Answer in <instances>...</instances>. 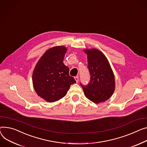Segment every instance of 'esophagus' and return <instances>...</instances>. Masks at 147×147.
Here are the masks:
<instances>
[{
  "label": "esophagus",
  "mask_w": 147,
  "mask_h": 147,
  "mask_svg": "<svg viewBox=\"0 0 147 147\" xmlns=\"http://www.w3.org/2000/svg\"><path fill=\"white\" fill-rule=\"evenodd\" d=\"M74 79L76 81L77 83H78V82H79V76H76L74 77Z\"/></svg>",
  "instance_id": "34e87169"
}]
</instances>
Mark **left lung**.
<instances>
[{
    "instance_id": "1",
    "label": "left lung",
    "mask_w": 147,
    "mask_h": 147,
    "mask_svg": "<svg viewBox=\"0 0 147 147\" xmlns=\"http://www.w3.org/2000/svg\"><path fill=\"white\" fill-rule=\"evenodd\" d=\"M87 56L90 83L81 86L87 98L95 103L109 99L115 89V76L106 57L96 48L84 49Z\"/></svg>"
}]
</instances>
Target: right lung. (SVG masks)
I'll list each match as a JSON object with an SVG mask.
<instances>
[{
  "mask_svg": "<svg viewBox=\"0 0 147 147\" xmlns=\"http://www.w3.org/2000/svg\"><path fill=\"white\" fill-rule=\"evenodd\" d=\"M67 48L55 46L47 50L37 62L32 73V83L36 94L48 102L64 97L71 84L76 83L63 63Z\"/></svg>",
  "mask_w": 147,
  "mask_h": 147,
  "instance_id": "right-lung-1",
  "label": "right lung"
}]
</instances>
